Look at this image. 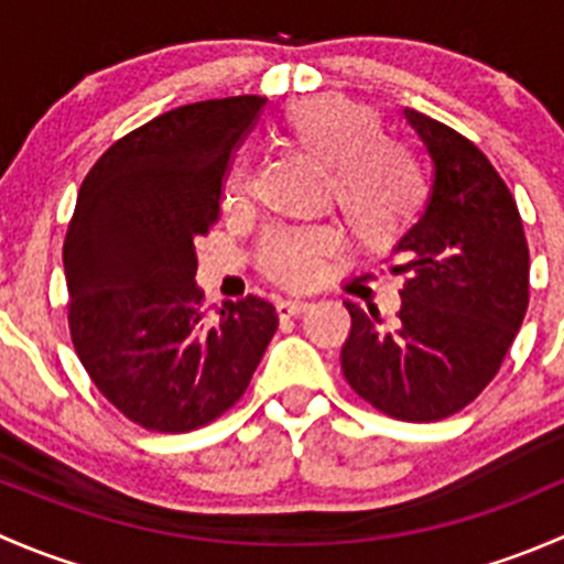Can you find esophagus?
Returning <instances> with one entry per match:
<instances>
[{
    "mask_svg": "<svg viewBox=\"0 0 564 564\" xmlns=\"http://www.w3.org/2000/svg\"><path fill=\"white\" fill-rule=\"evenodd\" d=\"M311 308V303L308 300H281V303H278V316H300V314H305V311Z\"/></svg>",
    "mask_w": 564,
    "mask_h": 564,
    "instance_id": "obj_1",
    "label": "esophagus"
}]
</instances>
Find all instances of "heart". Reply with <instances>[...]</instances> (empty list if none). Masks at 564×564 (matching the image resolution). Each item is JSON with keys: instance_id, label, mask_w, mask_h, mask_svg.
<instances>
[{"instance_id": "b5f03b06", "label": "heart", "mask_w": 564, "mask_h": 564, "mask_svg": "<svg viewBox=\"0 0 564 564\" xmlns=\"http://www.w3.org/2000/svg\"><path fill=\"white\" fill-rule=\"evenodd\" d=\"M281 130L297 150L333 172V193L351 235L371 248L395 242L417 220L425 182L406 147L384 139L382 119L340 95L294 100L281 113ZM248 191L246 163L226 180V202ZM333 250L324 229H289L267 240L264 267L283 283H308Z\"/></svg>"}]
</instances>
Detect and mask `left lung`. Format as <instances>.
<instances>
[{"label": "left lung", "mask_w": 564, "mask_h": 564, "mask_svg": "<svg viewBox=\"0 0 564 564\" xmlns=\"http://www.w3.org/2000/svg\"><path fill=\"white\" fill-rule=\"evenodd\" d=\"M434 163L417 224L395 242L398 322L344 303L346 382L409 423L451 417L497 377L529 305V248L519 207L488 158L447 124L403 108Z\"/></svg>", "instance_id": "8db88e82"}]
</instances>
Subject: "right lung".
<instances>
[{"mask_svg":"<svg viewBox=\"0 0 564 564\" xmlns=\"http://www.w3.org/2000/svg\"><path fill=\"white\" fill-rule=\"evenodd\" d=\"M267 98L180 106L111 144L65 237L78 360L119 412L163 434L213 423L246 392L278 329L261 297L202 314L196 240L218 220L231 152Z\"/></svg>","mask_w":564,"mask_h":564,"instance_id":"obj_1","label":"right lung"}]
</instances>
